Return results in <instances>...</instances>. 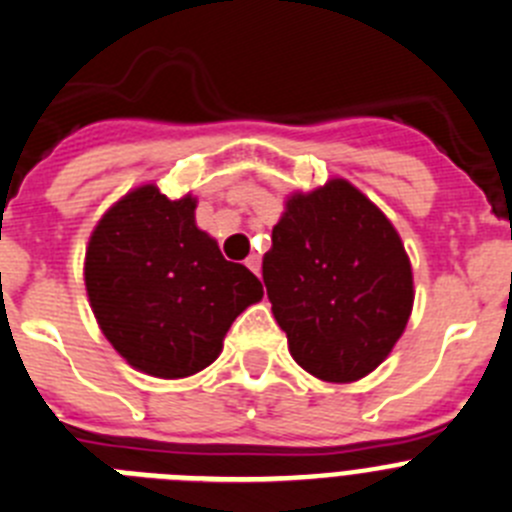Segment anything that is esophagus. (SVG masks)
Listing matches in <instances>:
<instances>
[{
	"mask_svg": "<svg viewBox=\"0 0 512 512\" xmlns=\"http://www.w3.org/2000/svg\"><path fill=\"white\" fill-rule=\"evenodd\" d=\"M246 266L253 271V274L259 276L261 274V256H259V253H251V256L246 259Z\"/></svg>",
	"mask_w": 512,
	"mask_h": 512,
	"instance_id": "esophagus-1",
	"label": "esophagus"
}]
</instances>
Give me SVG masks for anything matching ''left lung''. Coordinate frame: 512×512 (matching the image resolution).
I'll return each instance as SVG.
<instances>
[{
	"mask_svg": "<svg viewBox=\"0 0 512 512\" xmlns=\"http://www.w3.org/2000/svg\"><path fill=\"white\" fill-rule=\"evenodd\" d=\"M289 353L327 383H353L391 355L414 309V274L383 210L348 180L292 192L264 256Z\"/></svg>",
	"mask_w": 512,
	"mask_h": 512,
	"instance_id": "1",
	"label": "left lung"
}]
</instances>
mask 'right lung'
Listing matches in <instances>:
<instances>
[{"label": "right lung", "mask_w": 512, "mask_h": 512, "mask_svg": "<svg viewBox=\"0 0 512 512\" xmlns=\"http://www.w3.org/2000/svg\"><path fill=\"white\" fill-rule=\"evenodd\" d=\"M198 198L170 200L139 185L116 200L86 246L88 302L116 353L154 378L208 368L238 314L264 287L243 264L225 261L195 223Z\"/></svg>", "instance_id": "1"}]
</instances>
